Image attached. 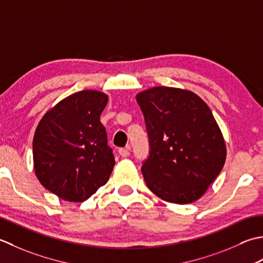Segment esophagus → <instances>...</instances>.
Wrapping results in <instances>:
<instances>
[{"instance_id": "esophagus-1", "label": "esophagus", "mask_w": 263, "mask_h": 263, "mask_svg": "<svg viewBox=\"0 0 263 263\" xmlns=\"http://www.w3.org/2000/svg\"><path fill=\"white\" fill-rule=\"evenodd\" d=\"M119 154L121 155L122 158L129 157V154H130L129 148H127V147H125V148H119Z\"/></svg>"}]
</instances>
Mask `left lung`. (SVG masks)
Segmentation results:
<instances>
[{"label": "left lung", "mask_w": 263, "mask_h": 263, "mask_svg": "<svg viewBox=\"0 0 263 263\" xmlns=\"http://www.w3.org/2000/svg\"><path fill=\"white\" fill-rule=\"evenodd\" d=\"M149 155L142 165L147 187L170 203L204 194L226 161V144L210 108L191 90L153 87L137 94Z\"/></svg>", "instance_id": "left-lung-1"}]
</instances>
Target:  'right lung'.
<instances>
[{"mask_svg":"<svg viewBox=\"0 0 263 263\" xmlns=\"http://www.w3.org/2000/svg\"><path fill=\"white\" fill-rule=\"evenodd\" d=\"M108 95L80 90L47 111L33 141L40 183L60 199L83 202L106 184L115 157L100 116Z\"/></svg>","mask_w":263,"mask_h":263,"instance_id":"add662e5","label":"right lung"}]
</instances>
